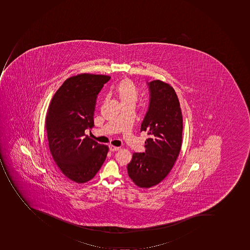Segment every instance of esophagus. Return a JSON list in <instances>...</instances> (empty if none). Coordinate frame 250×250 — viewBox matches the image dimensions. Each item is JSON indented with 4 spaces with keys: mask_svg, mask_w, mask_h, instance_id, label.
<instances>
[{
    "mask_svg": "<svg viewBox=\"0 0 250 250\" xmlns=\"http://www.w3.org/2000/svg\"><path fill=\"white\" fill-rule=\"evenodd\" d=\"M110 151L115 152L117 151L120 149V147L110 145L109 146Z\"/></svg>",
    "mask_w": 250,
    "mask_h": 250,
    "instance_id": "esophagus-1",
    "label": "esophagus"
}]
</instances>
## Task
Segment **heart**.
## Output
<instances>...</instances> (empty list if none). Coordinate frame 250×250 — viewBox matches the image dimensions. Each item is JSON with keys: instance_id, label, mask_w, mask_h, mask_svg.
Listing matches in <instances>:
<instances>
[{"instance_id": "obj_1", "label": "heart", "mask_w": 250, "mask_h": 250, "mask_svg": "<svg viewBox=\"0 0 250 250\" xmlns=\"http://www.w3.org/2000/svg\"><path fill=\"white\" fill-rule=\"evenodd\" d=\"M113 91L121 102L123 106L134 105L139 100V89L133 81L125 78L120 81V83L114 87Z\"/></svg>"}]
</instances>
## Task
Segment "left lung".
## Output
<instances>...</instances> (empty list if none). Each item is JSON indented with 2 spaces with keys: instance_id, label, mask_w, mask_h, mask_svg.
<instances>
[{
  "instance_id": "1",
  "label": "left lung",
  "mask_w": 250,
  "mask_h": 250,
  "mask_svg": "<svg viewBox=\"0 0 250 250\" xmlns=\"http://www.w3.org/2000/svg\"><path fill=\"white\" fill-rule=\"evenodd\" d=\"M148 84L149 109L141 131L149 138L145 142V152L133 153L127 165L128 176L143 188L155 186L168 176L182 146V112L174 88L160 80Z\"/></svg>"
}]
</instances>
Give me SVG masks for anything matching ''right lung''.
<instances>
[{
  "mask_svg": "<svg viewBox=\"0 0 250 250\" xmlns=\"http://www.w3.org/2000/svg\"><path fill=\"white\" fill-rule=\"evenodd\" d=\"M109 80V76L102 74L70 77L49 105L45 127L50 152L62 173L78 184L94 177L109 149L84 134V130L94 126L97 95Z\"/></svg>",
  "mask_w": 250,
  "mask_h": 250,
  "instance_id": "obj_1",
  "label": "right lung"
}]
</instances>
